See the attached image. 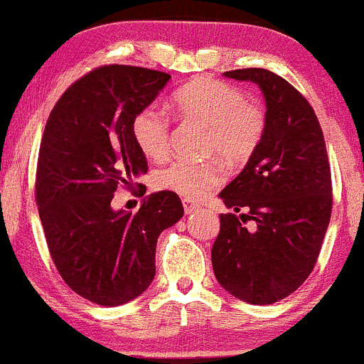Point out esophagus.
I'll use <instances>...</instances> for the list:
<instances>
[{
    "instance_id": "obj_1",
    "label": "esophagus",
    "mask_w": 364,
    "mask_h": 364,
    "mask_svg": "<svg viewBox=\"0 0 364 364\" xmlns=\"http://www.w3.org/2000/svg\"><path fill=\"white\" fill-rule=\"evenodd\" d=\"M183 207H185V214L186 215L193 214V212H196L200 208L198 205H196V203L191 202V200H183Z\"/></svg>"
}]
</instances>
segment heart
Returning <instances> with one entry per match:
<instances>
[{
	"mask_svg": "<svg viewBox=\"0 0 364 364\" xmlns=\"http://www.w3.org/2000/svg\"><path fill=\"white\" fill-rule=\"evenodd\" d=\"M181 118L208 128L207 149L225 161H245L255 152L265 132V114L257 104L246 102L243 92L217 80H195L173 97ZM135 144L149 159L169 152V121L154 107L139 111L132 121ZM156 185L185 198L200 200L223 185L224 171L214 162L173 161L156 173Z\"/></svg>",
	"mask_w": 364,
	"mask_h": 364,
	"instance_id": "heart-1",
	"label": "heart"
}]
</instances>
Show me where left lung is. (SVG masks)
<instances>
[{"mask_svg": "<svg viewBox=\"0 0 364 364\" xmlns=\"http://www.w3.org/2000/svg\"><path fill=\"white\" fill-rule=\"evenodd\" d=\"M224 77L257 83L267 111L260 144L219 193L231 212L220 214L212 267L235 298L272 304L306 281L327 232L332 179L323 132L310 102L279 75L245 68Z\"/></svg>", "mask_w": 364, "mask_h": 364, "instance_id": "left-lung-1", "label": "left lung"}]
</instances>
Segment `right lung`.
<instances>
[{"mask_svg": "<svg viewBox=\"0 0 364 364\" xmlns=\"http://www.w3.org/2000/svg\"><path fill=\"white\" fill-rule=\"evenodd\" d=\"M169 78L139 66H101L68 87L46 123L36 202L49 253L63 281L101 306L147 289L157 237L185 212L173 191L147 195L136 214L111 205L118 186L147 173L132 121Z\"/></svg>", "mask_w": 364, "mask_h": 364, "instance_id": "1", "label": "right lung"}]
</instances>
